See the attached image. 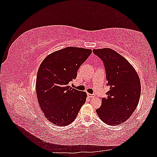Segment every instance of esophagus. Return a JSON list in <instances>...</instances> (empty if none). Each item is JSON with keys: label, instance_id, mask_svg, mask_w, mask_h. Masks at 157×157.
I'll use <instances>...</instances> for the list:
<instances>
[{"label": "esophagus", "instance_id": "obj_1", "mask_svg": "<svg viewBox=\"0 0 157 157\" xmlns=\"http://www.w3.org/2000/svg\"><path fill=\"white\" fill-rule=\"evenodd\" d=\"M87 96L90 98H94L95 97V94H88Z\"/></svg>", "mask_w": 157, "mask_h": 157}]
</instances>
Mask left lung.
<instances>
[{"label": "left lung", "mask_w": 157, "mask_h": 157, "mask_svg": "<svg viewBox=\"0 0 157 157\" xmlns=\"http://www.w3.org/2000/svg\"><path fill=\"white\" fill-rule=\"evenodd\" d=\"M103 61L109 90L96 110L99 118L109 125L126 122L138 105L141 83L138 75L126 59L111 48L94 49Z\"/></svg>", "instance_id": "1"}]
</instances>
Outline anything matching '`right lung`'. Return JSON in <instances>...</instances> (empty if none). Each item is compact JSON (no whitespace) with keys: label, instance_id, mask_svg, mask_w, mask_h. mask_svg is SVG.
<instances>
[{"label":"right lung","instance_id":"add662e5","mask_svg":"<svg viewBox=\"0 0 157 157\" xmlns=\"http://www.w3.org/2000/svg\"><path fill=\"white\" fill-rule=\"evenodd\" d=\"M90 49L66 47L47 56L37 72L38 102L47 120L54 124L67 126L77 117L86 102L85 92L70 87L79 67L92 54Z\"/></svg>","mask_w":157,"mask_h":157}]
</instances>
